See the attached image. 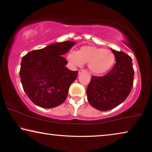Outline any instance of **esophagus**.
Wrapping results in <instances>:
<instances>
[{
	"label": "esophagus",
	"instance_id": "1",
	"mask_svg": "<svg viewBox=\"0 0 152 152\" xmlns=\"http://www.w3.org/2000/svg\"><path fill=\"white\" fill-rule=\"evenodd\" d=\"M82 73H86V71L85 70H80L79 71H78V74H82Z\"/></svg>",
	"mask_w": 152,
	"mask_h": 152
}]
</instances>
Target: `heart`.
<instances>
[{
	"label": "heart",
	"instance_id": "heart-1",
	"mask_svg": "<svg viewBox=\"0 0 152 152\" xmlns=\"http://www.w3.org/2000/svg\"><path fill=\"white\" fill-rule=\"evenodd\" d=\"M68 62L76 66L88 64L91 72L102 74L108 72L114 64L115 57L109 50L92 46H84L78 51L71 50L67 55Z\"/></svg>",
	"mask_w": 152,
	"mask_h": 152
}]
</instances>
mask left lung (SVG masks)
Returning a JSON list of instances; mask_svg holds the SVG:
<instances>
[{
    "mask_svg": "<svg viewBox=\"0 0 152 152\" xmlns=\"http://www.w3.org/2000/svg\"><path fill=\"white\" fill-rule=\"evenodd\" d=\"M116 62L104 76H92L87 88V98L93 107L107 111L126 100L134 83L132 58L123 52L112 49Z\"/></svg>",
    "mask_w": 152,
    "mask_h": 152,
    "instance_id": "obj_1",
    "label": "left lung"
}]
</instances>
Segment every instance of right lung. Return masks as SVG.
Returning a JSON list of instances; mask_svg holds the SVG:
<instances>
[{"label": "right lung", "mask_w": 152, "mask_h": 152, "mask_svg": "<svg viewBox=\"0 0 152 152\" xmlns=\"http://www.w3.org/2000/svg\"><path fill=\"white\" fill-rule=\"evenodd\" d=\"M75 45L65 41L28 52L22 58L20 77L24 92L33 103L52 108L66 99L69 88L78 72L71 71L62 56Z\"/></svg>", "instance_id": "add662e5"}]
</instances>
